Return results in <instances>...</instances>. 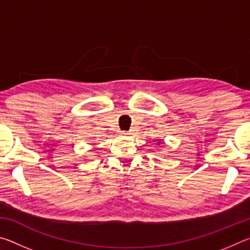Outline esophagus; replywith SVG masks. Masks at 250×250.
I'll return each mask as SVG.
<instances>
[{"mask_svg": "<svg viewBox=\"0 0 250 250\" xmlns=\"http://www.w3.org/2000/svg\"><path fill=\"white\" fill-rule=\"evenodd\" d=\"M122 134H124V135H129L131 133H130V131H124V132H122Z\"/></svg>", "mask_w": 250, "mask_h": 250, "instance_id": "esophagus-1", "label": "esophagus"}]
</instances>
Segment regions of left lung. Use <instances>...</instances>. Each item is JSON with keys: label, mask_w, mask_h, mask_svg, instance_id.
Instances as JSON below:
<instances>
[{"label": "left lung", "mask_w": 250, "mask_h": 250, "mask_svg": "<svg viewBox=\"0 0 250 250\" xmlns=\"http://www.w3.org/2000/svg\"><path fill=\"white\" fill-rule=\"evenodd\" d=\"M158 143H159V145H160V143H161V142H160V141H159V142H158Z\"/></svg>", "instance_id": "8db88e82"}]
</instances>
